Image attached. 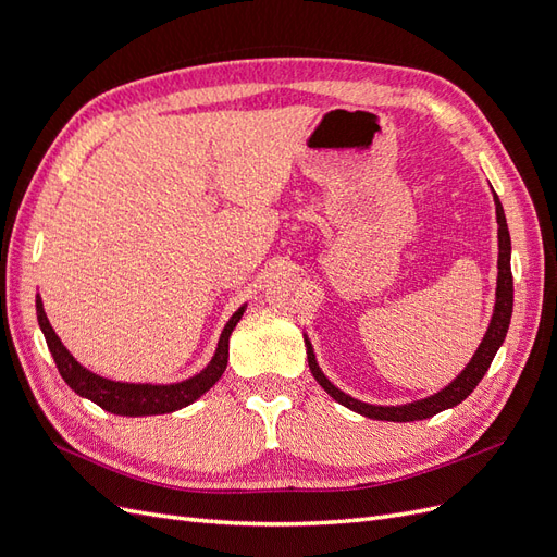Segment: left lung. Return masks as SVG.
<instances>
[{
  "label": "left lung",
  "instance_id": "obj_1",
  "mask_svg": "<svg viewBox=\"0 0 557 557\" xmlns=\"http://www.w3.org/2000/svg\"><path fill=\"white\" fill-rule=\"evenodd\" d=\"M495 199V213H497V239H499V256H497V290H495V309H493V318L491 325H487L483 339L474 352V358L467 362V367L462 372L455 376L446 387H442L440 393H434L425 399H416V401H407V404H397V407H381V404H367L360 401L356 397L346 395L344 391H339L325 374L323 369L318 367L313 346L309 342V336L305 334V344H307V360H309V369L313 379L323 385V391L336 399L339 404H344L346 409L356 411L360 416L374 418V420H391V423H411V420H423L430 416H436L440 411L458 407L462 399H467L471 395V391L481 383V379L485 376L487 367H491L495 352L499 350V346L504 344V336L509 332V323H511V311H513V276H511V237H509V227H507V215H504L502 201L499 197L493 193Z\"/></svg>",
  "mask_w": 557,
  "mask_h": 557
}]
</instances>
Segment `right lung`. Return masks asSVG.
Here are the masks:
<instances>
[{
	"label": "right lung",
	"instance_id": "1",
	"mask_svg": "<svg viewBox=\"0 0 557 557\" xmlns=\"http://www.w3.org/2000/svg\"><path fill=\"white\" fill-rule=\"evenodd\" d=\"M246 311V305L239 307L232 313L227 320V325L223 327L221 339H218V348L213 352L211 362L201 369L199 374L170 383V385H156V383H123V381H111L99 376L90 369L83 367L70 350L64 348L60 342V336L55 330L50 327L46 311H44V301L37 295V318H39V327L46 336V344L50 356H53L58 372L64 379V383L72 387V391L81 397H86L95 401L97 407H102L109 413L115 416H158V413H172L183 407H188L195 399H199L207 391L215 385V381L223 376L227 358H230V334L237 327Z\"/></svg>",
	"mask_w": 557,
	"mask_h": 557
}]
</instances>
